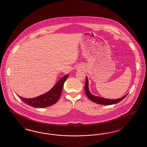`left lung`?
Instances as JSON below:
<instances>
[{
  "label": "left lung",
  "instance_id": "1",
  "mask_svg": "<svg viewBox=\"0 0 147 147\" xmlns=\"http://www.w3.org/2000/svg\"><path fill=\"white\" fill-rule=\"evenodd\" d=\"M84 90H85V94L89 100L95 102L96 103L101 104V105H105L116 104L119 102H121V100H122L128 94H127V95H124L121 98H119L118 99H115V100L105 98H103L101 97H98V96H96L95 95H92L90 92V90L89 89V81H88L87 77H86V82H85V85L84 86Z\"/></svg>",
  "mask_w": 147,
  "mask_h": 147
}]
</instances>
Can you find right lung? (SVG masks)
<instances>
[{"label": "right lung", "mask_w": 147, "mask_h": 147, "mask_svg": "<svg viewBox=\"0 0 147 147\" xmlns=\"http://www.w3.org/2000/svg\"><path fill=\"white\" fill-rule=\"evenodd\" d=\"M68 77V74L63 76L59 80L57 81L56 84L47 92L36 97L26 98L22 97L19 95H18V96L25 103L32 107L43 108L50 107L55 104L59 100L62 94L64 83Z\"/></svg>", "instance_id": "right-lung-1"}]
</instances>
